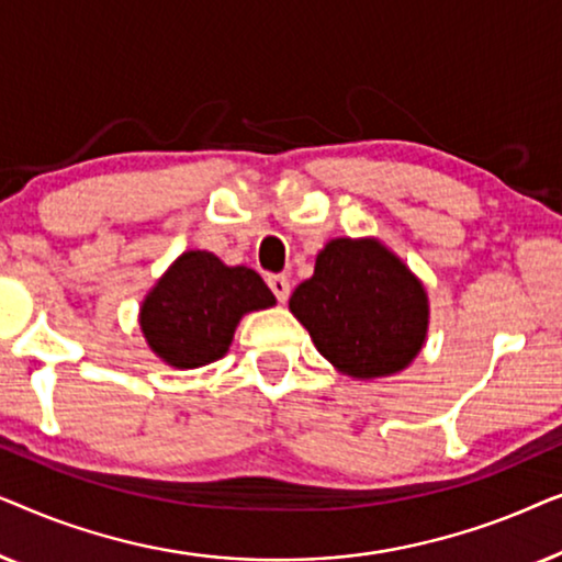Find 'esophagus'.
Returning <instances> with one entry per match:
<instances>
[{
  "label": "esophagus",
  "instance_id": "34e87169",
  "mask_svg": "<svg viewBox=\"0 0 562 562\" xmlns=\"http://www.w3.org/2000/svg\"><path fill=\"white\" fill-rule=\"evenodd\" d=\"M268 286H271V291H273L276 299H279L281 304L286 302V299H289V291H291V283H289L286 276H281V273L268 276Z\"/></svg>",
  "mask_w": 562,
  "mask_h": 562
}]
</instances>
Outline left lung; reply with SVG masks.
I'll return each mask as SVG.
<instances>
[{
	"label": "left lung",
	"mask_w": 562,
	"mask_h": 562,
	"mask_svg": "<svg viewBox=\"0 0 562 562\" xmlns=\"http://www.w3.org/2000/svg\"><path fill=\"white\" fill-rule=\"evenodd\" d=\"M289 310L337 371L368 381L404 371L427 337V291L404 260L373 237H335Z\"/></svg>",
	"instance_id": "obj_1"
}]
</instances>
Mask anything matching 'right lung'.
Returning a JSON list of instances; mask_svg holds the SVG:
<instances>
[{
	"instance_id": "obj_1",
	"label": "right lung",
	"mask_w": 562,
	"mask_h": 562,
	"mask_svg": "<svg viewBox=\"0 0 562 562\" xmlns=\"http://www.w3.org/2000/svg\"><path fill=\"white\" fill-rule=\"evenodd\" d=\"M273 304L271 289L252 268L187 250L145 296L140 329L164 363L199 368L225 356L245 314Z\"/></svg>"
}]
</instances>
